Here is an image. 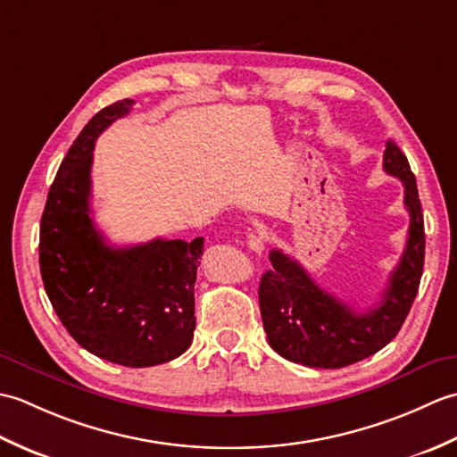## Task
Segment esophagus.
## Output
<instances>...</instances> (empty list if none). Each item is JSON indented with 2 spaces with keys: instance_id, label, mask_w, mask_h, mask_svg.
I'll use <instances>...</instances> for the list:
<instances>
[{
  "instance_id": "obj_1",
  "label": "esophagus",
  "mask_w": 457,
  "mask_h": 457,
  "mask_svg": "<svg viewBox=\"0 0 457 457\" xmlns=\"http://www.w3.org/2000/svg\"><path fill=\"white\" fill-rule=\"evenodd\" d=\"M247 245H249V249H253L255 253H261V251L265 249V237L261 234H255V231H251V234L247 236Z\"/></svg>"
}]
</instances>
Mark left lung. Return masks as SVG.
I'll return each instance as SVG.
<instances>
[{"label":"left lung","mask_w":457,"mask_h":457,"mask_svg":"<svg viewBox=\"0 0 457 457\" xmlns=\"http://www.w3.org/2000/svg\"><path fill=\"white\" fill-rule=\"evenodd\" d=\"M383 169L403 182L411 226L404 253L375 308L355 312L320 288L298 261L280 249L269 253L273 269L259 283L261 318L269 345L288 361L322 369L361 361L389 344L411 312L424 269L422 206L411 164L393 139L386 141Z\"/></svg>","instance_id":"1"}]
</instances>
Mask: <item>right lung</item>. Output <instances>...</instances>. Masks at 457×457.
<instances>
[{
  "mask_svg": "<svg viewBox=\"0 0 457 457\" xmlns=\"http://www.w3.org/2000/svg\"><path fill=\"white\" fill-rule=\"evenodd\" d=\"M133 100L100 110L68 149L48 190L38 265L56 316L76 342L105 361L151 367L192 344L194 283L204 239H153L112 247L90 210L94 143L131 112Z\"/></svg>",
  "mask_w": 457,
  "mask_h": 457,
  "instance_id": "1",
  "label": "right lung"
}]
</instances>
